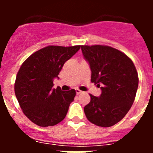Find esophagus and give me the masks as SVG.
Returning <instances> with one entry per match:
<instances>
[{"label": "esophagus", "mask_w": 153, "mask_h": 153, "mask_svg": "<svg viewBox=\"0 0 153 153\" xmlns=\"http://www.w3.org/2000/svg\"><path fill=\"white\" fill-rule=\"evenodd\" d=\"M83 93V92L81 91V90H78V89H76V95H79V94H80V93Z\"/></svg>", "instance_id": "esophagus-1"}]
</instances>
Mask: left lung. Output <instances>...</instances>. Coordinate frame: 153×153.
Returning a JSON list of instances; mask_svg holds the SVG:
<instances>
[{"label": "left lung", "instance_id": "obj_1", "mask_svg": "<svg viewBox=\"0 0 153 153\" xmlns=\"http://www.w3.org/2000/svg\"><path fill=\"white\" fill-rule=\"evenodd\" d=\"M91 70V82L100 86L99 97L90 96L84 107L87 120L98 126L117 124L134 102L139 77L134 63L125 53L109 46H81Z\"/></svg>", "mask_w": 153, "mask_h": 153}]
</instances>
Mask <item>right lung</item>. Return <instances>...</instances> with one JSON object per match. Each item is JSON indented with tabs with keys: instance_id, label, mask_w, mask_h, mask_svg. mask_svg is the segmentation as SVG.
<instances>
[{
	"instance_id": "1",
	"label": "right lung",
	"mask_w": 153,
	"mask_h": 153,
	"mask_svg": "<svg viewBox=\"0 0 153 153\" xmlns=\"http://www.w3.org/2000/svg\"><path fill=\"white\" fill-rule=\"evenodd\" d=\"M80 46H48L30 55L21 65L16 77L14 91L24 115L39 126H52L65 118L76 90L53 89V79L65 62Z\"/></svg>"
}]
</instances>
